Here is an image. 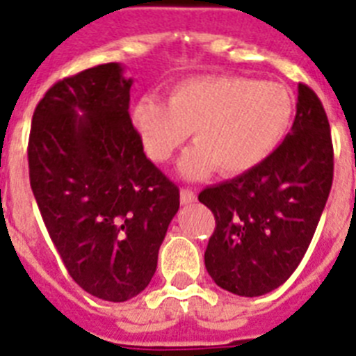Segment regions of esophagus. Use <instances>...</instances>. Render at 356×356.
<instances>
[{
  "label": "esophagus",
  "instance_id": "esophagus-1",
  "mask_svg": "<svg viewBox=\"0 0 356 356\" xmlns=\"http://www.w3.org/2000/svg\"><path fill=\"white\" fill-rule=\"evenodd\" d=\"M180 201H181V205H191V203H194V201H196V193L188 191V188H181Z\"/></svg>",
  "mask_w": 356,
  "mask_h": 356
}]
</instances>
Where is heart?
<instances>
[{"label": "heart", "instance_id": "b5f03b06", "mask_svg": "<svg viewBox=\"0 0 356 356\" xmlns=\"http://www.w3.org/2000/svg\"><path fill=\"white\" fill-rule=\"evenodd\" d=\"M294 102L287 87L237 74L181 80L168 102L144 96L131 118L147 155L165 162L194 130V146L181 159L188 180L210 175L237 176L259 168L287 134Z\"/></svg>", "mask_w": 356, "mask_h": 356}]
</instances>
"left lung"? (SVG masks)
Masks as SVG:
<instances>
[{"label": "left lung", "instance_id": "8db88e82", "mask_svg": "<svg viewBox=\"0 0 356 356\" xmlns=\"http://www.w3.org/2000/svg\"><path fill=\"white\" fill-rule=\"evenodd\" d=\"M333 181V146L323 103L298 85L291 134L259 168L205 188L216 229L205 267L217 285L254 298L285 284L316 234Z\"/></svg>", "mask_w": 356, "mask_h": 356}]
</instances>
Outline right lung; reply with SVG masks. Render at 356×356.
I'll return each instance as SVG.
<instances>
[{
    "instance_id": "1",
    "label": "right lung",
    "mask_w": 356,
    "mask_h": 356,
    "mask_svg": "<svg viewBox=\"0 0 356 356\" xmlns=\"http://www.w3.org/2000/svg\"><path fill=\"white\" fill-rule=\"evenodd\" d=\"M122 65L56 81L31 119L30 185L71 278L99 300L143 292L180 209V191L144 153Z\"/></svg>"
}]
</instances>
